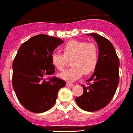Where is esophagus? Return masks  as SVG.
Returning a JSON list of instances; mask_svg holds the SVG:
<instances>
[{
    "label": "esophagus",
    "mask_w": 133,
    "mask_h": 133,
    "mask_svg": "<svg viewBox=\"0 0 133 133\" xmlns=\"http://www.w3.org/2000/svg\"><path fill=\"white\" fill-rule=\"evenodd\" d=\"M66 86H68V87L74 86V84H73V83H66Z\"/></svg>",
    "instance_id": "obj_1"
}]
</instances>
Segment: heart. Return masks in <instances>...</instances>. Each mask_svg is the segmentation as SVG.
<instances>
[{"label": "heart", "instance_id": "heart-1", "mask_svg": "<svg viewBox=\"0 0 133 133\" xmlns=\"http://www.w3.org/2000/svg\"><path fill=\"white\" fill-rule=\"evenodd\" d=\"M63 54L54 52L51 55L52 65L57 70L63 71L67 59H70L72 67L68 69L59 75L62 79L74 81L85 75L93 72L97 66L99 59V49L94 43L71 40L62 47Z\"/></svg>", "mask_w": 133, "mask_h": 133}]
</instances>
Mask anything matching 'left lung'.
<instances>
[{
	"label": "left lung",
	"mask_w": 133,
	"mask_h": 133,
	"mask_svg": "<svg viewBox=\"0 0 133 133\" xmlns=\"http://www.w3.org/2000/svg\"><path fill=\"white\" fill-rule=\"evenodd\" d=\"M97 43L99 59L88 86L82 85L83 93L76 102L80 108L87 111H96L107 105L115 95L119 82V59L114 47L108 39L97 34H88Z\"/></svg>",
	"instance_id": "1"
}]
</instances>
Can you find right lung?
<instances>
[{
	"label": "right lung",
	"mask_w": 133,
	"mask_h": 133,
	"mask_svg": "<svg viewBox=\"0 0 133 133\" xmlns=\"http://www.w3.org/2000/svg\"><path fill=\"white\" fill-rule=\"evenodd\" d=\"M64 41L58 38L40 34L21 45L12 63V86L18 100L27 110L43 113L55 104L59 90L66 82L53 76L51 62L55 49Z\"/></svg>",
	"instance_id": "add662e5"
}]
</instances>
